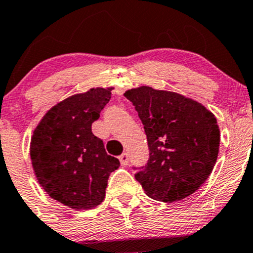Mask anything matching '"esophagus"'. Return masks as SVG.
I'll use <instances>...</instances> for the list:
<instances>
[{
	"mask_svg": "<svg viewBox=\"0 0 253 253\" xmlns=\"http://www.w3.org/2000/svg\"><path fill=\"white\" fill-rule=\"evenodd\" d=\"M119 161H121L122 166H127V163H129V155L123 153V155L119 156Z\"/></svg>",
	"mask_w": 253,
	"mask_h": 253,
	"instance_id": "obj_1",
	"label": "esophagus"
}]
</instances>
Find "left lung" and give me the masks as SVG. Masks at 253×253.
Masks as SVG:
<instances>
[{"instance_id":"left-lung-1","label":"left lung","mask_w":253,"mask_h":253,"mask_svg":"<svg viewBox=\"0 0 253 253\" xmlns=\"http://www.w3.org/2000/svg\"><path fill=\"white\" fill-rule=\"evenodd\" d=\"M124 96L144 124L150 158L135 179L153 200L174 202L194 194L212 173L220 132L212 112L171 91L141 86Z\"/></svg>"}]
</instances>
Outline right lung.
Wrapping results in <instances>:
<instances>
[{"label":"right lung","instance_id":"obj_1","mask_svg":"<svg viewBox=\"0 0 253 253\" xmlns=\"http://www.w3.org/2000/svg\"><path fill=\"white\" fill-rule=\"evenodd\" d=\"M111 95V88L96 87L70 96L49 109L31 137L39 183L52 199L74 210L100 205L109 174L121 166L91 131Z\"/></svg>","mask_w":253,"mask_h":253}]
</instances>
